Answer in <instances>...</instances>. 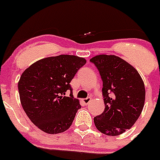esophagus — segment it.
<instances>
[{
    "label": "esophagus",
    "instance_id": "obj_1",
    "mask_svg": "<svg viewBox=\"0 0 160 160\" xmlns=\"http://www.w3.org/2000/svg\"><path fill=\"white\" fill-rule=\"evenodd\" d=\"M82 102L85 104V105H88V104L90 103V102L91 101V98H83Z\"/></svg>",
    "mask_w": 160,
    "mask_h": 160
}]
</instances>
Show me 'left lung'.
Returning a JSON list of instances; mask_svg holds the SVG:
<instances>
[{
    "mask_svg": "<svg viewBox=\"0 0 160 160\" xmlns=\"http://www.w3.org/2000/svg\"><path fill=\"white\" fill-rule=\"evenodd\" d=\"M103 82L105 110L93 118L102 133L118 136L129 129L140 117L145 101V88L137 70L116 55H100L90 60Z\"/></svg>",
    "mask_w": 160,
    "mask_h": 160,
    "instance_id": "1",
    "label": "left lung"
}]
</instances>
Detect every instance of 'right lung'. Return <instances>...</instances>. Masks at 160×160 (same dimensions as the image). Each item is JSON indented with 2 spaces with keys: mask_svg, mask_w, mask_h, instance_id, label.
I'll list each match as a JSON object with an SVG mask.
<instances>
[{
  "mask_svg": "<svg viewBox=\"0 0 160 160\" xmlns=\"http://www.w3.org/2000/svg\"><path fill=\"white\" fill-rule=\"evenodd\" d=\"M86 63L83 58L61 55L39 60L23 71L18 83L20 102L39 129L57 134L72 124L81 105L73 97L70 83ZM67 91L70 97L64 96Z\"/></svg>",
  "mask_w": 160,
  "mask_h": 160,
  "instance_id": "obj_1",
  "label": "right lung"
}]
</instances>
